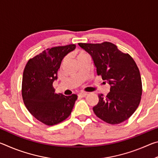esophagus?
Segmentation results:
<instances>
[{
	"label": "esophagus",
	"instance_id": "1",
	"mask_svg": "<svg viewBox=\"0 0 158 158\" xmlns=\"http://www.w3.org/2000/svg\"><path fill=\"white\" fill-rule=\"evenodd\" d=\"M86 95H87V93H79L78 94V96L80 98H84V97H85Z\"/></svg>",
	"mask_w": 158,
	"mask_h": 158
}]
</instances>
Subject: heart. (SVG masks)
<instances>
[{"instance_id": "b5f03b06", "label": "heart", "mask_w": 158, "mask_h": 158, "mask_svg": "<svg viewBox=\"0 0 158 158\" xmlns=\"http://www.w3.org/2000/svg\"><path fill=\"white\" fill-rule=\"evenodd\" d=\"M74 56L77 58V60H78V62L81 60L84 59H86V58H90L89 55L88 54V53H86L85 51L82 50V49H79L77 50V52L74 53ZM64 62V60L63 61V63Z\"/></svg>"}]
</instances>
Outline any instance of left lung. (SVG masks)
I'll return each instance as SVG.
<instances>
[{"label": "left lung", "mask_w": 158, "mask_h": 158, "mask_svg": "<svg viewBox=\"0 0 158 158\" xmlns=\"http://www.w3.org/2000/svg\"><path fill=\"white\" fill-rule=\"evenodd\" d=\"M79 45L92 56L98 75L111 85L106 96L98 95V105L93 108L95 114L111 125L126 121L139 105L142 94L139 69L135 61L109 42Z\"/></svg>", "instance_id": "1"}]
</instances>
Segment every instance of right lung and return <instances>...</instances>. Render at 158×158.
I'll return each mask as SVG.
<instances>
[{"mask_svg": "<svg viewBox=\"0 0 158 158\" xmlns=\"http://www.w3.org/2000/svg\"><path fill=\"white\" fill-rule=\"evenodd\" d=\"M74 44L44 50L31 58L23 70L21 94L28 111L44 125L63 122L71 114L77 95L56 94L53 82L65 55L75 49Z\"/></svg>", "mask_w": 158, "mask_h": 158, "instance_id": "add662e5", "label": "right lung"}]
</instances>
